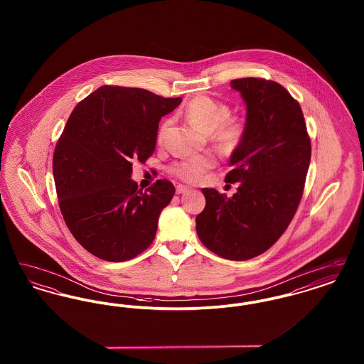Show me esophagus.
Here are the masks:
<instances>
[{
	"label": "esophagus",
	"mask_w": 364,
	"mask_h": 364,
	"mask_svg": "<svg viewBox=\"0 0 364 364\" xmlns=\"http://www.w3.org/2000/svg\"><path fill=\"white\" fill-rule=\"evenodd\" d=\"M188 191H190V187H187V186H181V184H180V186L176 187V192H177V193H186V192H188Z\"/></svg>",
	"instance_id": "obj_1"
}]
</instances>
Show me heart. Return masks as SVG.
Instances as JSON below:
<instances>
[{"label":"heart","instance_id":"heart-1","mask_svg":"<svg viewBox=\"0 0 364 364\" xmlns=\"http://www.w3.org/2000/svg\"><path fill=\"white\" fill-rule=\"evenodd\" d=\"M188 122L200 132L211 134L217 149L225 154L233 153L245 136V124L230 116L229 106L208 97H196L186 107ZM169 122H164L158 131V139L162 140ZM215 165V158L210 153L191 156L174 162L169 172L180 180L193 183Z\"/></svg>","mask_w":364,"mask_h":364}]
</instances>
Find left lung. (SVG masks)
I'll return each instance as SVG.
<instances>
[{"label":"left lung","instance_id":"left-lung-1","mask_svg":"<svg viewBox=\"0 0 364 364\" xmlns=\"http://www.w3.org/2000/svg\"><path fill=\"white\" fill-rule=\"evenodd\" d=\"M245 106V136L232 153L226 183L232 198L203 188L206 206L196 217L203 245L221 258L247 260L267 251L291 224L311 159L303 112L276 82L242 77L230 82Z\"/></svg>","mask_w":364,"mask_h":364}]
</instances>
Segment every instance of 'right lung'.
Returning <instances> with one entry per match:
<instances>
[{
  "label": "right lung",
  "mask_w": 364,
  "mask_h": 364,
  "mask_svg": "<svg viewBox=\"0 0 364 364\" xmlns=\"http://www.w3.org/2000/svg\"><path fill=\"white\" fill-rule=\"evenodd\" d=\"M180 102L136 87L102 86L70 113L53 156L54 183L70 233L97 258L132 259L154 240L173 184L156 180L141 192L132 162L154 153L158 122Z\"/></svg>",
  "instance_id": "right-lung-1"
}]
</instances>
